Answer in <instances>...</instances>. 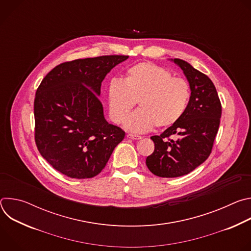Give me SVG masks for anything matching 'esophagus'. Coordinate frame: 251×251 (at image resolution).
Listing matches in <instances>:
<instances>
[{"label":"esophagus","instance_id":"obj_1","mask_svg":"<svg viewBox=\"0 0 251 251\" xmlns=\"http://www.w3.org/2000/svg\"><path fill=\"white\" fill-rule=\"evenodd\" d=\"M127 138L132 139V140H140L142 137L138 136V135H134V134H127Z\"/></svg>","mask_w":251,"mask_h":251}]
</instances>
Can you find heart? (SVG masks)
I'll use <instances>...</instances> for the list:
<instances>
[{
    "mask_svg": "<svg viewBox=\"0 0 251 251\" xmlns=\"http://www.w3.org/2000/svg\"><path fill=\"white\" fill-rule=\"evenodd\" d=\"M110 119L124 122L138 102L139 109L125 122L135 133L150 131L154 126L166 128L180 120L191 99L188 81L173 77L171 71L151 62H140L128 67L124 78H112L106 87Z\"/></svg>",
    "mask_w": 251,
    "mask_h": 251,
    "instance_id": "heart-1",
    "label": "heart"
}]
</instances>
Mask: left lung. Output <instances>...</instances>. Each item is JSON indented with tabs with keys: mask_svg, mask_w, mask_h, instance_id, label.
Returning <instances> with one entry per match:
<instances>
[{
	"mask_svg": "<svg viewBox=\"0 0 251 251\" xmlns=\"http://www.w3.org/2000/svg\"><path fill=\"white\" fill-rule=\"evenodd\" d=\"M171 61L181 67L187 77L191 99L180 120L160 136L151 137L155 150L147 157L146 165L161 177L181 176L202 164L211 152L222 117V104L212 81L183 59Z\"/></svg>",
	"mask_w": 251,
	"mask_h": 251,
	"instance_id": "1",
	"label": "left lung"
}]
</instances>
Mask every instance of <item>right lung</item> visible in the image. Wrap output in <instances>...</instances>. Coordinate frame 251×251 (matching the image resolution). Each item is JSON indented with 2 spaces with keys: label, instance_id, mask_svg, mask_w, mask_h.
Masks as SVG:
<instances>
[{
  "label": "right lung",
  "instance_id": "add662e5",
  "mask_svg": "<svg viewBox=\"0 0 251 251\" xmlns=\"http://www.w3.org/2000/svg\"><path fill=\"white\" fill-rule=\"evenodd\" d=\"M127 55L63 62L40 84L34 98V139L41 155L74 178L97 176L125 132L106 121L100 88L106 75Z\"/></svg>",
  "mask_w": 251,
  "mask_h": 251
}]
</instances>
